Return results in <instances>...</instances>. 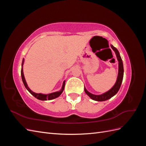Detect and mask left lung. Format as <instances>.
Masks as SVG:
<instances>
[{
	"mask_svg": "<svg viewBox=\"0 0 146 146\" xmlns=\"http://www.w3.org/2000/svg\"><path fill=\"white\" fill-rule=\"evenodd\" d=\"M111 48L115 52L116 55L117 56V59L119 61V72H118V76L117 78V81L115 83V85L113 86V87L111 90H109L105 93L102 94V95H94L90 93V92H88L86 88H85V91L86 94L91 98L92 100H94L96 101H105L107 100L110 98H111L113 96L115 95L117 92H118L119 88L121 87V83L123 80V63L122 60L121 59V57L119 55V51L117 50L116 47H114L113 46L111 45Z\"/></svg>",
	"mask_w": 146,
	"mask_h": 146,
	"instance_id": "obj_1",
	"label": "left lung"
}]
</instances>
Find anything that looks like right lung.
I'll list each match as a JSON object with an SVG mask.
<instances>
[{"label": "right lung", "instance_id": "right-lung-1", "mask_svg": "<svg viewBox=\"0 0 146 146\" xmlns=\"http://www.w3.org/2000/svg\"><path fill=\"white\" fill-rule=\"evenodd\" d=\"M24 59L23 60V63H22V66L24 64ZM21 77H22V80H23V82L24 83V85L25 86V87L27 88V90L30 92L31 94H32L34 97H35L36 99H39V100H52V99H55L56 98H58V96H60V94L62 93V92L64 90V86H65V81H64L63 84V86L62 88H61V90L60 91L58 92H53V93L51 94H38V93H35V92H33V91H31L29 88L28 87V85L27 83L25 82V78H24V73H23V68L21 69Z\"/></svg>", "mask_w": 146, "mask_h": 146}]
</instances>
